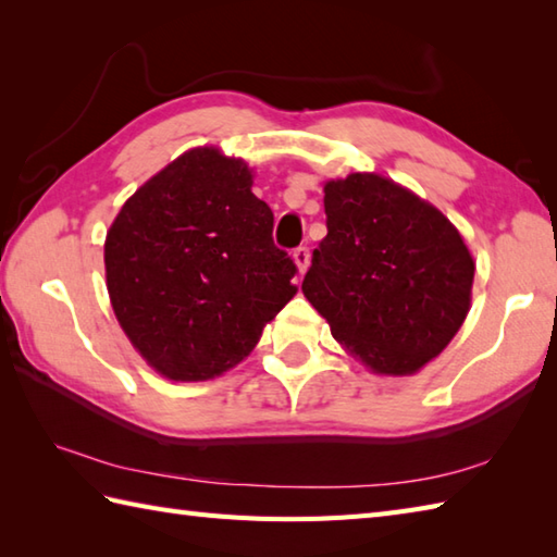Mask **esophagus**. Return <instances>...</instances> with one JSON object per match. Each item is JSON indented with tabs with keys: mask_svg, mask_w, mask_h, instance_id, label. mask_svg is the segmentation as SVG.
<instances>
[{
	"mask_svg": "<svg viewBox=\"0 0 557 557\" xmlns=\"http://www.w3.org/2000/svg\"><path fill=\"white\" fill-rule=\"evenodd\" d=\"M292 256H294V263H297L299 272L304 275L306 268H309V263H311V251L306 246H299V248H294Z\"/></svg>",
	"mask_w": 557,
	"mask_h": 557,
	"instance_id": "34e87169",
	"label": "esophagus"
}]
</instances>
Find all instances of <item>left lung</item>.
Listing matches in <instances>:
<instances>
[{
	"label": "left lung",
	"instance_id": "obj_1",
	"mask_svg": "<svg viewBox=\"0 0 557 557\" xmlns=\"http://www.w3.org/2000/svg\"><path fill=\"white\" fill-rule=\"evenodd\" d=\"M327 236L304 294L375 373H417L469 311L474 260L441 210L377 174L325 184Z\"/></svg>",
	"mask_w": 557,
	"mask_h": 557
}]
</instances>
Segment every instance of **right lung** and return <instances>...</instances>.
<instances>
[{"label":"right lung","instance_id":"right-lung-1","mask_svg":"<svg viewBox=\"0 0 557 557\" xmlns=\"http://www.w3.org/2000/svg\"><path fill=\"white\" fill-rule=\"evenodd\" d=\"M251 172L218 148L184 152L126 200L104 242L116 321L152 369L208 381L239 363L297 294Z\"/></svg>","mask_w":557,"mask_h":557}]
</instances>
